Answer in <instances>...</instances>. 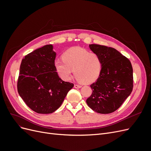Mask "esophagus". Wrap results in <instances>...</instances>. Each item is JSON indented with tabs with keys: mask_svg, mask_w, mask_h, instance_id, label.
Listing matches in <instances>:
<instances>
[{
	"mask_svg": "<svg viewBox=\"0 0 151 151\" xmlns=\"http://www.w3.org/2000/svg\"><path fill=\"white\" fill-rule=\"evenodd\" d=\"M81 87H82V86H81V85H79V84H77L74 85V88H81Z\"/></svg>",
	"mask_w": 151,
	"mask_h": 151,
	"instance_id": "obj_1",
	"label": "esophagus"
}]
</instances>
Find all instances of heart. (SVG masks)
I'll use <instances>...</instances> for the list:
<instances>
[{"instance_id": "b5f03b06", "label": "heart", "mask_w": 151, "mask_h": 151, "mask_svg": "<svg viewBox=\"0 0 151 151\" xmlns=\"http://www.w3.org/2000/svg\"><path fill=\"white\" fill-rule=\"evenodd\" d=\"M62 59L55 62V67L63 79L70 80L74 70L77 80L89 84L96 80L101 72L102 62L99 56L84 48L68 49L63 54Z\"/></svg>"}]
</instances>
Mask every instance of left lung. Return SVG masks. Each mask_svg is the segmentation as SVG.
Returning a JSON list of instances; mask_svg holds the SVG:
<instances>
[{
  "mask_svg": "<svg viewBox=\"0 0 151 151\" xmlns=\"http://www.w3.org/2000/svg\"><path fill=\"white\" fill-rule=\"evenodd\" d=\"M98 55L102 69L97 81L90 86L93 92L86 103L93 111L108 114L119 108L133 89V68L130 61L115 48L89 45Z\"/></svg>",
  "mask_w": 151,
  "mask_h": 151,
  "instance_id": "left-lung-1",
  "label": "left lung"
}]
</instances>
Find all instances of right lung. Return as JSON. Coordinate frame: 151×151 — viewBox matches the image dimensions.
<instances>
[{"label": "right lung", "instance_id": "add662e5", "mask_svg": "<svg viewBox=\"0 0 151 151\" xmlns=\"http://www.w3.org/2000/svg\"><path fill=\"white\" fill-rule=\"evenodd\" d=\"M52 45L34 50L22 59L17 91L27 106L41 114L52 113L61 106L74 84L59 77Z\"/></svg>", "mask_w": 151, "mask_h": 151}]
</instances>
